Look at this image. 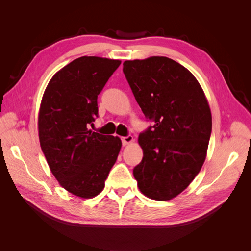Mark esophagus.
Here are the masks:
<instances>
[{
  "mask_svg": "<svg viewBox=\"0 0 251 251\" xmlns=\"http://www.w3.org/2000/svg\"><path fill=\"white\" fill-rule=\"evenodd\" d=\"M133 136L132 135H127V136H125V137L121 138V141H123V144L124 146H126V144L131 143L133 141Z\"/></svg>",
  "mask_w": 251,
  "mask_h": 251,
  "instance_id": "34e87169",
  "label": "esophagus"
}]
</instances>
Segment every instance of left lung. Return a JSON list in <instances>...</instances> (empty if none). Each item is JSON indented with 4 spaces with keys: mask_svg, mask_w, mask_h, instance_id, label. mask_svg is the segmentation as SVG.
Masks as SVG:
<instances>
[{
    "mask_svg": "<svg viewBox=\"0 0 251 251\" xmlns=\"http://www.w3.org/2000/svg\"><path fill=\"white\" fill-rule=\"evenodd\" d=\"M125 76L153 125L139 134L141 162L133 174L151 199L175 198L191 184L206 158L211 113L194 75L164 56L126 60Z\"/></svg>",
    "mask_w": 251,
    "mask_h": 251,
    "instance_id": "left-lung-1",
    "label": "left lung"
}]
</instances>
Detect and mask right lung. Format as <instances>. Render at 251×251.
<instances>
[{
  "label": "right lung",
  "mask_w": 251,
  "mask_h": 251,
  "mask_svg": "<svg viewBox=\"0 0 251 251\" xmlns=\"http://www.w3.org/2000/svg\"><path fill=\"white\" fill-rule=\"evenodd\" d=\"M120 60L81 56L51 78L41 103L39 137L49 168L68 192L93 198L121 148V140L89 130L98 117L97 96Z\"/></svg>",
  "instance_id": "obj_1"
}]
</instances>
